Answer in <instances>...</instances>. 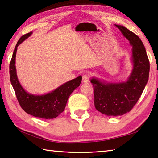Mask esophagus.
I'll list each match as a JSON object with an SVG mask.
<instances>
[{"mask_svg":"<svg viewBox=\"0 0 158 158\" xmlns=\"http://www.w3.org/2000/svg\"><path fill=\"white\" fill-rule=\"evenodd\" d=\"M82 81L83 83H87V82H89V76L87 74L84 75L83 76H82Z\"/></svg>","mask_w":158,"mask_h":158,"instance_id":"34e87169","label":"esophagus"}]
</instances>
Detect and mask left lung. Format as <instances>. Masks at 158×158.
<instances>
[{
    "mask_svg": "<svg viewBox=\"0 0 158 158\" xmlns=\"http://www.w3.org/2000/svg\"><path fill=\"white\" fill-rule=\"evenodd\" d=\"M132 48V69L127 80L107 82L92 77L96 109L107 116H121L131 111L139 100L148 81L150 64L142 41L126 27L114 24Z\"/></svg>",
    "mask_w": 158,
    "mask_h": 158,
    "instance_id": "1",
    "label": "left lung"
}]
</instances>
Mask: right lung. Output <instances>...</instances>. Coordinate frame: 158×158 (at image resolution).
I'll return each instance as SVG.
<instances>
[{"label":"right lung","instance_id":"obj_1","mask_svg":"<svg viewBox=\"0 0 158 158\" xmlns=\"http://www.w3.org/2000/svg\"><path fill=\"white\" fill-rule=\"evenodd\" d=\"M32 34V32H30L23 35L16 44L10 64V82L19 103L25 112L33 117L51 119L56 118L64 110L69 97L81 85L82 76L71 80L44 94L37 95L27 92L18 79L15 65L16 54L17 47Z\"/></svg>","mask_w":158,"mask_h":158}]
</instances>
